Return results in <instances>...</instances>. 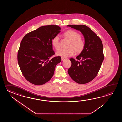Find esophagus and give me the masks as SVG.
<instances>
[{
	"label": "esophagus",
	"instance_id": "obj_1",
	"mask_svg": "<svg viewBox=\"0 0 122 122\" xmlns=\"http://www.w3.org/2000/svg\"><path fill=\"white\" fill-rule=\"evenodd\" d=\"M67 59L66 58H65V57H62L61 58V61H64L65 60H66Z\"/></svg>",
	"mask_w": 122,
	"mask_h": 122
}]
</instances>
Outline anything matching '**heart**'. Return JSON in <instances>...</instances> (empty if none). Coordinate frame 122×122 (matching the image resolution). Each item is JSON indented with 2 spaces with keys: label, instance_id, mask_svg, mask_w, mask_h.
<instances>
[{
  "label": "heart",
  "instance_id": "b5f03b06",
  "mask_svg": "<svg viewBox=\"0 0 122 122\" xmlns=\"http://www.w3.org/2000/svg\"><path fill=\"white\" fill-rule=\"evenodd\" d=\"M64 35L71 41L68 46L69 48L66 49L60 50L56 52L57 56L63 57H69L74 55L75 51L78 54L82 52L85 47V42L81 38L80 34L75 30H69L64 33ZM51 44L56 50L60 49V37L59 35H57L52 38Z\"/></svg>",
  "mask_w": 122,
  "mask_h": 122
}]
</instances>
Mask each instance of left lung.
<instances>
[{
	"mask_svg": "<svg viewBox=\"0 0 122 122\" xmlns=\"http://www.w3.org/2000/svg\"><path fill=\"white\" fill-rule=\"evenodd\" d=\"M67 26L80 31L85 42V48L76 57L77 60L70 58L71 65L68 70V73L77 83H88L97 75L103 61V46L101 40L86 25Z\"/></svg>",
	"mask_w": 122,
	"mask_h": 122,
	"instance_id": "1",
	"label": "left lung"
}]
</instances>
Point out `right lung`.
<instances>
[{"label":"right lung","instance_id":"add662e5","mask_svg":"<svg viewBox=\"0 0 122 122\" xmlns=\"http://www.w3.org/2000/svg\"><path fill=\"white\" fill-rule=\"evenodd\" d=\"M61 28L56 25L40 27L26 34L21 42L17 54L19 66L24 77L30 82L42 85L48 82L54 74L55 68L61 61L55 55L51 40Z\"/></svg>","mask_w":122,"mask_h":122}]
</instances>
